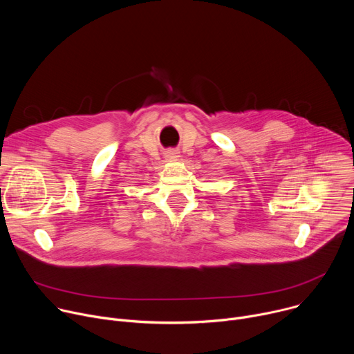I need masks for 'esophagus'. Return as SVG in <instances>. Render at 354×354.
I'll list each match as a JSON object with an SVG mask.
<instances>
[{
    "mask_svg": "<svg viewBox=\"0 0 354 354\" xmlns=\"http://www.w3.org/2000/svg\"><path fill=\"white\" fill-rule=\"evenodd\" d=\"M167 157L171 160H176L179 156H178V153H175V151H169V153H167Z\"/></svg>",
    "mask_w": 354,
    "mask_h": 354,
    "instance_id": "34e87169",
    "label": "esophagus"
}]
</instances>
